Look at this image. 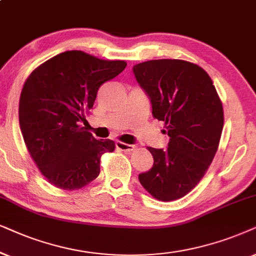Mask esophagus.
Instances as JSON below:
<instances>
[{
  "label": "esophagus",
  "instance_id": "esophagus-1",
  "mask_svg": "<svg viewBox=\"0 0 256 256\" xmlns=\"http://www.w3.org/2000/svg\"><path fill=\"white\" fill-rule=\"evenodd\" d=\"M116 148L118 150H120V151H132V150H134V145H130V144H125V142H116Z\"/></svg>",
  "mask_w": 256,
  "mask_h": 256
}]
</instances>
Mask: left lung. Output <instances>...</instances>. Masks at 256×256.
Returning <instances> with one entry per match:
<instances>
[{"instance_id":"left-lung-1","label":"left lung","mask_w":256,"mask_h":256,"mask_svg":"<svg viewBox=\"0 0 256 256\" xmlns=\"http://www.w3.org/2000/svg\"><path fill=\"white\" fill-rule=\"evenodd\" d=\"M132 71L170 137L166 150L148 148L153 166L139 182L156 199L172 202L193 190L212 162L224 128L222 104L208 74L196 64L154 60Z\"/></svg>"}]
</instances>
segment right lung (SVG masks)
<instances>
[{"label":"right lung","instance_id":"1","mask_svg":"<svg viewBox=\"0 0 256 256\" xmlns=\"http://www.w3.org/2000/svg\"><path fill=\"white\" fill-rule=\"evenodd\" d=\"M126 68L83 51H66L40 66L26 80L18 118L26 148L43 176L62 190H78L100 174V156L114 150L97 140L82 122L98 88Z\"/></svg>","mask_w":256,"mask_h":256}]
</instances>
